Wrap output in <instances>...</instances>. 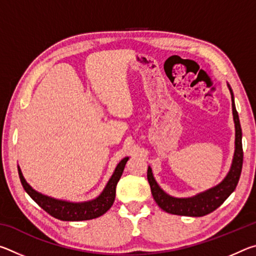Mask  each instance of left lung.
<instances>
[{
  "mask_svg": "<svg viewBox=\"0 0 256 256\" xmlns=\"http://www.w3.org/2000/svg\"><path fill=\"white\" fill-rule=\"evenodd\" d=\"M229 92L232 94V107L234 123H235V151L232 162L230 170L224 176V178L214 188L198 193L190 198H175L164 192L154 180L152 170L148 167V182L150 184L151 193L157 204L164 211L177 216H202L211 214L216 208H219L227 200V198L235 190L240 180L242 167V128L240 118L235 106V98H234L232 90L229 84H227Z\"/></svg>",
  "mask_w": 256,
  "mask_h": 256,
  "instance_id": "obj_1",
  "label": "left lung"
}]
</instances>
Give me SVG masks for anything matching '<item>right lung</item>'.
<instances>
[{"label":"right lung","instance_id":"obj_1","mask_svg":"<svg viewBox=\"0 0 256 256\" xmlns=\"http://www.w3.org/2000/svg\"><path fill=\"white\" fill-rule=\"evenodd\" d=\"M128 160V157H125L120 160L118 166H116L114 172H112L110 180L107 182L105 188L102 190V192L96 198L84 202L58 200V198L47 196L45 194L37 192L24 180L22 172H21L19 166L18 172L21 184H22L26 192L47 214H50L56 219L63 220V222H82V220L98 218V216H102L105 212L110 210V208L115 201L116 185H118L120 176L123 174L124 167Z\"/></svg>","mask_w":256,"mask_h":256}]
</instances>
